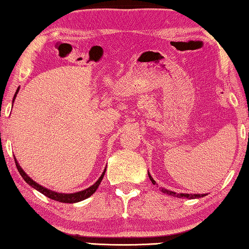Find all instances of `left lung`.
I'll return each instance as SVG.
<instances>
[{"instance_id":"left-lung-1","label":"left lung","mask_w":249,"mask_h":249,"mask_svg":"<svg viewBox=\"0 0 249 249\" xmlns=\"http://www.w3.org/2000/svg\"><path fill=\"white\" fill-rule=\"evenodd\" d=\"M148 175H149V178L151 181H152L153 184H155L157 182L154 181V179L151 177L150 173L148 172ZM160 191H162L163 193L165 194H168V196H176V197H179V198H189V199H194V198H199V197H203V196H206V194H191V193H176L174 191H170V190H167V189H164V188H160Z\"/></svg>"}]
</instances>
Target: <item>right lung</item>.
Wrapping results in <instances>:
<instances>
[{
    "label": "right lung",
    "mask_w": 249,
    "mask_h": 249,
    "mask_svg": "<svg viewBox=\"0 0 249 249\" xmlns=\"http://www.w3.org/2000/svg\"><path fill=\"white\" fill-rule=\"evenodd\" d=\"M18 91H19V87L17 89L16 92H15L13 102L15 101V99H16V96L18 94ZM14 159H15V163H16V166H17L18 172H19V174H20V176L23 178L24 181H26L28 184H30V186L33 189H36V190H37L38 192H41L42 194H44V196H45L53 199V201L61 202V203H77V202H81V201H83V199H86L87 197H89L90 196H92V194L96 192V190L98 189L99 184L101 182V180H102V178H104V176H105L106 169H107V167H106L105 170H104V173H102L101 176L99 177V179L97 180V181L94 184H92V186H90L89 188H87L85 190H82V191L75 192V193H59V192L52 191V190L41 186V184H38L36 181H33V179H31L26 173L23 172V169L20 167V165H19V163L17 162L16 158L14 157Z\"/></svg>",
    "instance_id": "1"
}]
</instances>
